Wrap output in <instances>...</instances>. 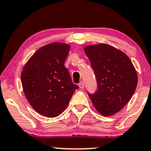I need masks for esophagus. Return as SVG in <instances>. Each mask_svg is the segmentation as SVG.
I'll use <instances>...</instances> for the list:
<instances>
[{
    "label": "esophagus",
    "mask_w": 151,
    "mask_h": 151,
    "mask_svg": "<svg viewBox=\"0 0 151 151\" xmlns=\"http://www.w3.org/2000/svg\"><path fill=\"white\" fill-rule=\"evenodd\" d=\"M79 87H80V88H84V83H83V81H81L79 83Z\"/></svg>",
    "instance_id": "esophagus-1"
}]
</instances>
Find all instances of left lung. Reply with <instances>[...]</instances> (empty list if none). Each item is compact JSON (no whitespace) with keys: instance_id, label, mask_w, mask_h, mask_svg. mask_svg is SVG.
I'll return each mask as SVG.
<instances>
[{"instance_id":"obj_1","label":"left lung","mask_w":151,"mask_h":151,"mask_svg":"<svg viewBox=\"0 0 151 151\" xmlns=\"http://www.w3.org/2000/svg\"><path fill=\"white\" fill-rule=\"evenodd\" d=\"M93 69L97 90L88 92L94 108L103 116H112L124 108L137 86L132 62L121 51L108 44L88 46L84 49Z\"/></svg>"}]
</instances>
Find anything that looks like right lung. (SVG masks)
<instances>
[{
  "instance_id": "obj_1",
  "label": "right lung",
  "mask_w": 151,
  "mask_h": 151,
  "mask_svg": "<svg viewBox=\"0 0 151 151\" xmlns=\"http://www.w3.org/2000/svg\"><path fill=\"white\" fill-rule=\"evenodd\" d=\"M70 46L53 43L43 46L29 60L21 74L23 91L32 108L47 117H56L68 106L77 85L64 63Z\"/></svg>"
}]
</instances>
